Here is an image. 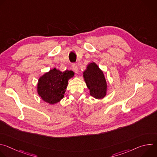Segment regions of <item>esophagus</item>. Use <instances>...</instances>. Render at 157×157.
Wrapping results in <instances>:
<instances>
[{"label": "esophagus", "mask_w": 157, "mask_h": 157, "mask_svg": "<svg viewBox=\"0 0 157 157\" xmlns=\"http://www.w3.org/2000/svg\"><path fill=\"white\" fill-rule=\"evenodd\" d=\"M72 67H73V70H74V71L75 73H78V71H78V66H77L76 64H75V63L73 64Z\"/></svg>", "instance_id": "obj_1"}]
</instances>
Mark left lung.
I'll list each match as a JSON object with an SVG mask.
<instances>
[{"label":"left lung","mask_w":157,"mask_h":157,"mask_svg":"<svg viewBox=\"0 0 157 157\" xmlns=\"http://www.w3.org/2000/svg\"><path fill=\"white\" fill-rule=\"evenodd\" d=\"M84 81L90 94L96 99H102L106 94L107 83L103 72L95 63L89 64L83 73Z\"/></svg>","instance_id":"1"}]
</instances>
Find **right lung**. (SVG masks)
<instances>
[{
  "label": "right lung",
  "instance_id": "add662e5",
  "mask_svg": "<svg viewBox=\"0 0 157 157\" xmlns=\"http://www.w3.org/2000/svg\"><path fill=\"white\" fill-rule=\"evenodd\" d=\"M72 71H60L54 68L44 74L38 80V94L42 99L50 104H56L64 97L68 81L73 77Z\"/></svg>",
  "mask_w": 157,
  "mask_h": 157
}]
</instances>
